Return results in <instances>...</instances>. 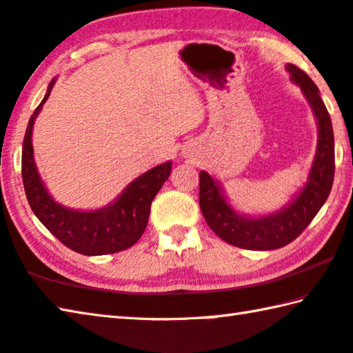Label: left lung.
Here are the masks:
<instances>
[{"label": "left lung", "instance_id": "1", "mask_svg": "<svg viewBox=\"0 0 353 353\" xmlns=\"http://www.w3.org/2000/svg\"><path fill=\"white\" fill-rule=\"evenodd\" d=\"M291 82L301 87L318 124V146L307 182L280 210L250 216L235 210L221 183L207 171L199 172V205L207 224L221 240L250 250L283 248L302 234L324 205L334 177V139L332 119L319 88L292 63L286 65Z\"/></svg>", "mask_w": 353, "mask_h": 353}]
</instances>
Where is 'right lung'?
Instances as JSON below:
<instances>
[{
	"instance_id": "add662e5",
	"label": "right lung",
	"mask_w": 353,
	"mask_h": 353,
	"mask_svg": "<svg viewBox=\"0 0 353 353\" xmlns=\"http://www.w3.org/2000/svg\"><path fill=\"white\" fill-rule=\"evenodd\" d=\"M56 77L45 98L29 119L21 152V176L29 205L39 221L59 241L82 255H105L124 250L140 240L151 212V202L168 181L171 162L154 166L134 179L115 201L97 210H79L57 202L40 177L34 159L32 128L41 107L50 98Z\"/></svg>"
}]
</instances>
